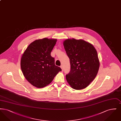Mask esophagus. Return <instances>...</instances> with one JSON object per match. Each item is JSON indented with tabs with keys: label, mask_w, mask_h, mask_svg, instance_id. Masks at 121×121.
<instances>
[{
	"label": "esophagus",
	"mask_w": 121,
	"mask_h": 121,
	"mask_svg": "<svg viewBox=\"0 0 121 121\" xmlns=\"http://www.w3.org/2000/svg\"><path fill=\"white\" fill-rule=\"evenodd\" d=\"M60 68H61V69L62 70V71H63V65H61V66H60Z\"/></svg>",
	"instance_id": "34e87169"
}]
</instances>
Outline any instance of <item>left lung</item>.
Listing matches in <instances>:
<instances>
[{"instance_id":"1","label":"left lung","mask_w":121,"mask_h":121,"mask_svg":"<svg viewBox=\"0 0 121 121\" xmlns=\"http://www.w3.org/2000/svg\"><path fill=\"white\" fill-rule=\"evenodd\" d=\"M63 44L71 66L66 80L75 90L86 88L95 78L99 68L96 49L92 44L81 39H68Z\"/></svg>"}]
</instances>
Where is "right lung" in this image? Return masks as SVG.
Wrapping results in <instances>:
<instances>
[{"mask_svg":"<svg viewBox=\"0 0 121 121\" xmlns=\"http://www.w3.org/2000/svg\"><path fill=\"white\" fill-rule=\"evenodd\" d=\"M56 39L44 38L31 43L21 59V68L25 78L32 85L42 88L50 84L61 69L55 65L51 52Z\"/></svg>","mask_w":121,"mask_h":121,"instance_id":"1","label":"right lung"}]
</instances>
